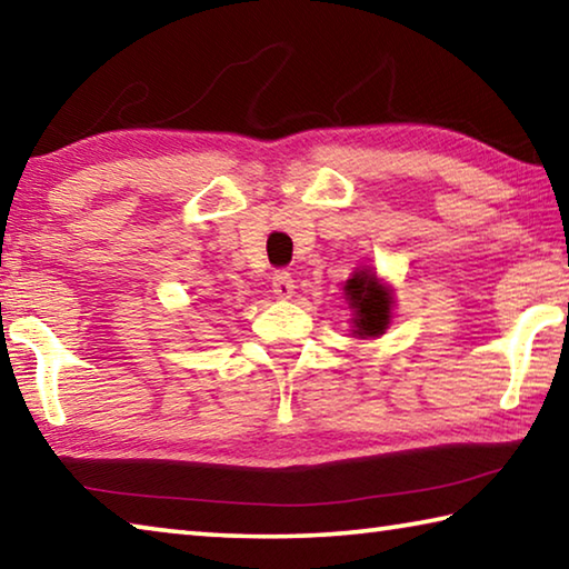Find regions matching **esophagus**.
I'll return each instance as SVG.
<instances>
[{
  "instance_id": "esophagus-1",
  "label": "esophagus",
  "mask_w": 569,
  "mask_h": 569,
  "mask_svg": "<svg viewBox=\"0 0 569 569\" xmlns=\"http://www.w3.org/2000/svg\"><path fill=\"white\" fill-rule=\"evenodd\" d=\"M273 293H276V298H291L296 293V283H293L291 273L278 271L273 276Z\"/></svg>"
}]
</instances>
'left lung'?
<instances>
[{"mask_svg":"<svg viewBox=\"0 0 569 569\" xmlns=\"http://www.w3.org/2000/svg\"><path fill=\"white\" fill-rule=\"evenodd\" d=\"M343 298L353 311V333L359 339H373L389 329L393 293L371 268H356L343 286Z\"/></svg>","mask_w":569,"mask_h":569,"instance_id":"obj_1","label":"left lung"}]
</instances>
